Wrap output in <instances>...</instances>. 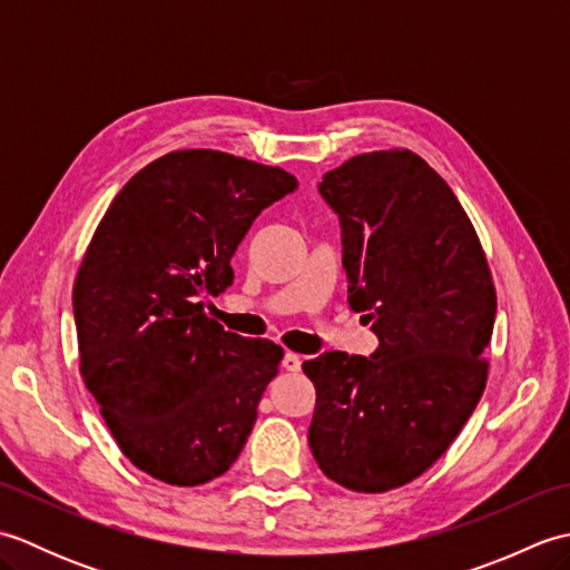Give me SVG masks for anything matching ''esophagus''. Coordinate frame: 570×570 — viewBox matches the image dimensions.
<instances>
[{"label": "esophagus", "instance_id": "1", "mask_svg": "<svg viewBox=\"0 0 570 570\" xmlns=\"http://www.w3.org/2000/svg\"><path fill=\"white\" fill-rule=\"evenodd\" d=\"M282 367H284L286 372H298V370H301V357L294 355V353H286L284 360H282Z\"/></svg>", "mask_w": 570, "mask_h": 570}]
</instances>
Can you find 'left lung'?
Returning a JSON list of instances; mask_svg holds the SVG:
<instances>
[{"label":"left lung","mask_w":570,"mask_h":570,"mask_svg":"<svg viewBox=\"0 0 570 570\" xmlns=\"http://www.w3.org/2000/svg\"><path fill=\"white\" fill-rule=\"evenodd\" d=\"M318 193L341 223L347 304L380 345L304 362L308 443L337 485L384 492L431 468L478 406L498 296L463 205L421 156H353Z\"/></svg>","instance_id":"obj_1"}]
</instances>
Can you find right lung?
Masks as SVG:
<instances>
[{
  "label": "right lung",
  "mask_w": 570,
  "mask_h": 570,
  "mask_svg": "<svg viewBox=\"0 0 570 570\" xmlns=\"http://www.w3.org/2000/svg\"><path fill=\"white\" fill-rule=\"evenodd\" d=\"M298 188L276 166L210 149L144 166L107 208L72 286L80 374L122 453L168 485L235 463L282 347L225 331L203 298L259 213Z\"/></svg>",
  "instance_id": "1"
}]
</instances>
